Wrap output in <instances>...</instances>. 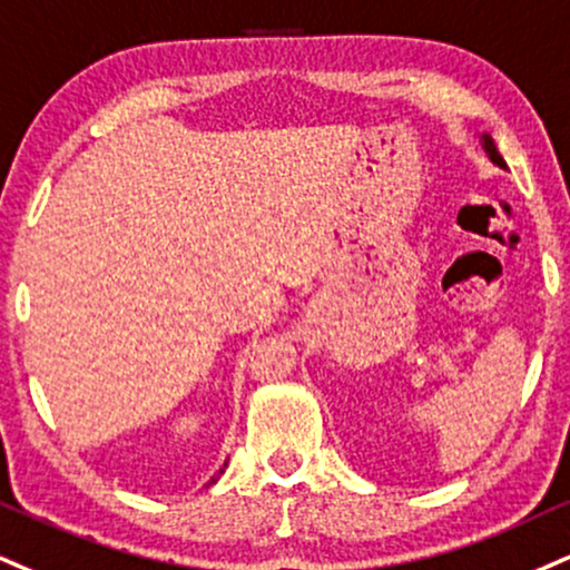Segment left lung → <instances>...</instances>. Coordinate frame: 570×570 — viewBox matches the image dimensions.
<instances>
[{
  "label": "left lung",
  "mask_w": 570,
  "mask_h": 570,
  "mask_svg": "<svg viewBox=\"0 0 570 570\" xmlns=\"http://www.w3.org/2000/svg\"><path fill=\"white\" fill-rule=\"evenodd\" d=\"M481 146H483V150L485 154H489V159L497 164V167H502V169H507V164H504V159L502 156H499V150H497V146H493V140H491V135H481Z\"/></svg>",
  "instance_id": "obj_1"
}]
</instances>
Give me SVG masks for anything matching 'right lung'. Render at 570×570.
<instances>
[{
	"label": "right lung",
	"mask_w": 570,
	"mask_h": 570,
	"mask_svg": "<svg viewBox=\"0 0 570 570\" xmlns=\"http://www.w3.org/2000/svg\"><path fill=\"white\" fill-rule=\"evenodd\" d=\"M225 468H228V462H225V464H223V468H219V470L215 472V475H212V478H209V483H207V485H212V483H217V478H219V475H223V472H225Z\"/></svg>",
	"instance_id": "obj_1"
}]
</instances>
